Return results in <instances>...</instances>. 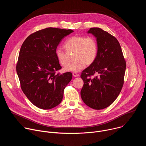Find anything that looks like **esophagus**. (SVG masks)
<instances>
[{"label":"esophagus","instance_id":"34e87169","mask_svg":"<svg viewBox=\"0 0 146 146\" xmlns=\"http://www.w3.org/2000/svg\"><path fill=\"white\" fill-rule=\"evenodd\" d=\"M72 74H73V76L74 77H77L78 76V74L77 73H76V72H73L72 73Z\"/></svg>","mask_w":146,"mask_h":146}]
</instances>
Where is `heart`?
<instances>
[{
    "mask_svg": "<svg viewBox=\"0 0 146 146\" xmlns=\"http://www.w3.org/2000/svg\"><path fill=\"white\" fill-rule=\"evenodd\" d=\"M66 51L60 48L55 51V55L59 64L67 66L70 62L69 55L73 54L74 61L65 68L66 71L77 72L86 65H91L96 60L98 54V45L96 40L92 36H73L68 38L64 44Z\"/></svg>",
    "mask_w": 146,
    "mask_h": 146,
    "instance_id": "1",
    "label": "heart"
}]
</instances>
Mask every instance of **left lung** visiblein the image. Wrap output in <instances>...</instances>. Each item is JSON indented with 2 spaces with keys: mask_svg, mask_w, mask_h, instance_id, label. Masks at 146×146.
I'll return each mask as SVG.
<instances>
[{
  "mask_svg": "<svg viewBox=\"0 0 146 146\" xmlns=\"http://www.w3.org/2000/svg\"><path fill=\"white\" fill-rule=\"evenodd\" d=\"M88 33L96 37L98 54L94 63L81 72L84 85L81 96L88 106L100 110L111 105L119 95L123 85L126 62L114 36L99 28H90ZM94 75L96 76L92 78Z\"/></svg>",
  "mask_w": 146,
  "mask_h": 146,
  "instance_id": "8db88e82",
  "label": "left lung"
}]
</instances>
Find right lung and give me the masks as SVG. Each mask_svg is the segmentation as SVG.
<instances>
[{
  "instance_id": "add662e5",
  "label": "right lung",
  "mask_w": 146,
  "mask_h": 146,
  "mask_svg": "<svg viewBox=\"0 0 146 146\" xmlns=\"http://www.w3.org/2000/svg\"><path fill=\"white\" fill-rule=\"evenodd\" d=\"M72 29L47 28L30 35L21 47L16 70L21 88L36 107L50 109L58 106L72 74L57 73L61 66L56 58L57 46Z\"/></svg>"
}]
</instances>
